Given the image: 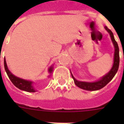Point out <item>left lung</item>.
Wrapping results in <instances>:
<instances>
[{"label":"left lung","instance_id":"left-lung-1","mask_svg":"<svg viewBox=\"0 0 124 124\" xmlns=\"http://www.w3.org/2000/svg\"><path fill=\"white\" fill-rule=\"evenodd\" d=\"M106 31L109 33L110 35V37L111 38V40L112 41V43L114 46V63L112 67L110 69L108 73L106 74H105L104 76L101 78L99 80H97L94 82H86V81H80L76 79L73 75L72 74L71 72V76L73 79H74V81L75 84L78 87L84 89L86 91H97L101 89L104 86H106L109 82L112 79L114 76L116 75V73L117 72L119 66V49L117 43L116 42L115 40L114 37L113 33L110 30L107 28V27H104Z\"/></svg>","mask_w":124,"mask_h":124}]
</instances>
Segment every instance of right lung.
<instances>
[{
	"instance_id": "right-lung-1",
	"label": "right lung",
	"mask_w": 124,
	"mask_h": 124,
	"mask_svg": "<svg viewBox=\"0 0 124 124\" xmlns=\"http://www.w3.org/2000/svg\"><path fill=\"white\" fill-rule=\"evenodd\" d=\"M4 68H5V71H6L7 74L8 75V78L12 81V83L14 84V86H15L18 89H21V90L29 92V93H34V92L37 91L34 88L33 86V82L20 78L17 76H15V75H14L10 71V70L8 69L7 65L5 58L4 59ZM53 65H51L48 68V73H50V76H48V78L51 76V74L53 72Z\"/></svg>"
}]
</instances>
